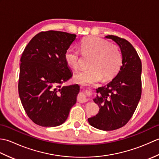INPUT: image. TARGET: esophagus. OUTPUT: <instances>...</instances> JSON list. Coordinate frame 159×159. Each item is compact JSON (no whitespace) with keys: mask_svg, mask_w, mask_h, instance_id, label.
<instances>
[{"mask_svg":"<svg viewBox=\"0 0 159 159\" xmlns=\"http://www.w3.org/2000/svg\"><path fill=\"white\" fill-rule=\"evenodd\" d=\"M87 100H88V99H87L86 95L84 93H80L79 97H78V101H79V102H86Z\"/></svg>","mask_w":159,"mask_h":159,"instance_id":"esophagus-1","label":"esophagus"}]
</instances>
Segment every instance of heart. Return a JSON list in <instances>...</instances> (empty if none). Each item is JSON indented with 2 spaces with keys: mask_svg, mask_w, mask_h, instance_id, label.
I'll return each instance as SVG.
<instances>
[{
  "mask_svg": "<svg viewBox=\"0 0 159 159\" xmlns=\"http://www.w3.org/2000/svg\"><path fill=\"white\" fill-rule=\"evenodd\" d=\"M80 52L83 55L92 56L89 62L90 68L81 70L74 76L78 83L89 85L103 79H112L119 72L122 65V55L116 45L98 37L84 38L80 42ZM66 63L74 70L79 67V52L76 48L70 46L64 55Z\"/></svg>",
  "mask_w": 159,
  "mask_h": 159,
  "instance_id": "b5f03b06",
  "label": "heart"
}]
</instances>
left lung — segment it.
Instances as JSON below:
<instances>
[{
    "instance_id": "obj_1",
    "label": "left lung",
    "mask_w": 159,
    "mask_h": 159,
    "mask_svg": "<svg viewBox=\"0 0 159 159\" xmlns=\"http://www.w3.org/2000/svg\"><path fill=\"white\" fill-rule=\"evenodd\" d=\"M105 38L119 46L122 66L111 82L96 89L93 100L100 109L96 116L88 118V121L94 128L109 131L124 126L135 111L141 96V61L127 40L114 35Z\"/></svg>"
}]
</instances>
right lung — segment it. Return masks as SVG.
Wrapping results in <instances>:
<instances>
[{"mask_svg":"<svg viewBox=\"0 0 159 159\" xmlns=\"http://www.w3.org/2000/svg\"><path fill=\"white\" fill-rule=\"evenodd\" d=\"M76 37L61 31L41 32L33 37L22 53L19 96L29 117L39 126L62 124L76 102L80 86H61L72 76L64 55Z\"/></svg>","mask_w":159,"mask_h":159,"instance_id":"add662e5","label":"right lung"}]
</instances>
